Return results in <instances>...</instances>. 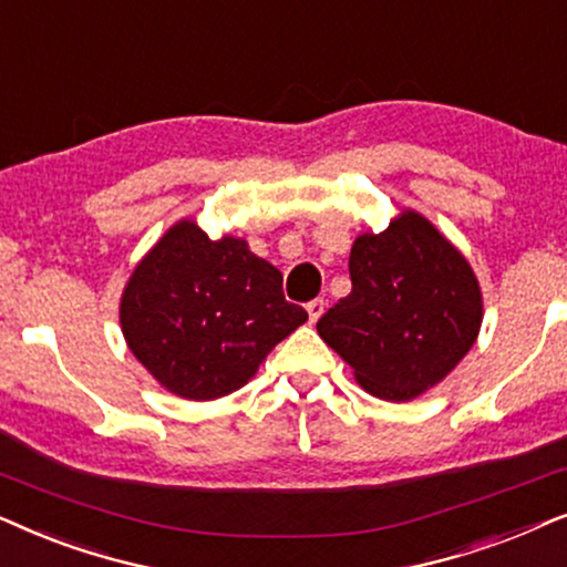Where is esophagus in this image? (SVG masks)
<instances>
[{"label": "esophagus", "mask_w": 567, "mask_h": 567, "mask_svg": "<svg viewBox=\"0 0 567 567\" xmlns=\"http://www.w3.org/2000/svg\"><path fill=\"white\" fill-rule=\"evenodd\" d=\"M323 308H327V303H323L321 298H316V300H311V303L306 306V311H308V319H311V323H316L321 319V313H323Z\"/></svg>", "instance_id": "1"}]
</instances>
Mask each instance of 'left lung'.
Masks as SVG:
<instances>
[{"mask_svg":"<svg viewBox=\"0 0 567 567\" xmlns=\"http://www.w3.org/2000/svg\"><path fill=\"white\" fill-rule=\"evenodd\" d=\"M352 292L321 316L319 337L368 394L410 402L472 350L482 292L470 261L414 209L350 251Z\"/></svg>","mask_w":567,"mask_h":567,"instance_id":"8db88e82","label":"left lung"}]
</instances>
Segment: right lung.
Instances as JSON below:
<instances>
[{"instance_id":"add662e5","label":"right lung","mask_w":567,"mask_h":567,"mask_svg":"<svg viewBox=\"0 0 567 567\" xmlns=\"http://www.w3.org/2000/svg\"><path fill=\"white\" fill-rule=\"evenodd\" d=\"M121 331L171 394L207 402L251 381L308 313L282 296V275L244 238L209 240L181 220L150 248L121 292Z\"/></svg>"}]
</instances>
